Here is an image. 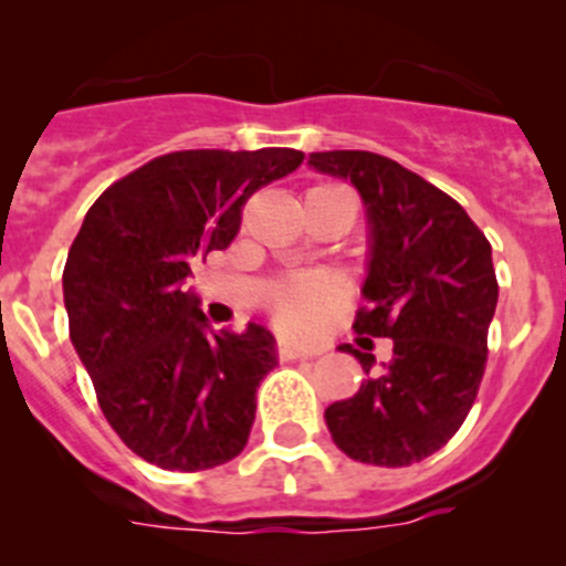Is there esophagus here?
Segmentation results:
<instances>
[{
	"label": "esophagus",
	"mask_w": 566,
	"mask_h": 566,
	"mask_svg": "<svg viewBox=\"0 0 566 566\" xmlns=\"http://www.w3.org/2000/svg\"><path fill=\"white\" fill-rule=\"evenodd\" d=\"M276 353H279V358H282V361H293V358H312V356H315L312 350L295 347V345H290V342H282V345L276 347Z\"/></svg>",
	"instance_id": "1"
}]
</instances>
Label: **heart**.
<instances>
[{
  "instance_id": "1",
  "label": "heart",
  "mask_w": 566,
  "mask_h": 566,
  "mask_svg": "<svg viewBox=\"0 0 566 566\" xmlns=\"http://www.w3.org/2000/svg\"><path fill=\"white\" fill-rule=\"evenodd\" d=\"M345 284L328 273L295 276L279 284L271 298L273 319L290 334H312L325 317L345 304Z\"/></svg>"
}]
</instances>
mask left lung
<instances>
[{
	"label": "left lung",
	"instance_id": "1",
	"mask_svg": "<svg viewBox=\"0 0 566 566\" xmlns=\"http://www.w3.org/2000/svg\"><path fill=\"white\" fill-rule=\"evenodd\" d=\"M310 167L350 180L367 205L373 260L353 328L394 339L384 373L328 405L325 424L347 458L410 465L447 447L482 384L499 304L490 241L449 193L378 153H312ZM342 350L369 375L373 353Z\"/></svg>",
	"mask_w": 566,
	"mask_h": 566
}]
</instances>
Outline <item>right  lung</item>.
<instances>
[{
  "label": "right lung",
  "mask_w": 566,
  "mask_h": 566,
  "mask_svg": "<svg viewBox=\"0 0 566 566\" xmlns=\"http://www.w3.org/2000/svg\"><path fill=\"white\" fill-rule=\"evenodd\" d=\"M304 153L177 150L106 188L67 251L62 290L78 358L119 441L167 471H205L243 452L273 336L208 331L186 293L191 265L241 230L243 205L295 172Z\"/></svg>",
  "instance_id": "obj_1"
}]
</instances>
